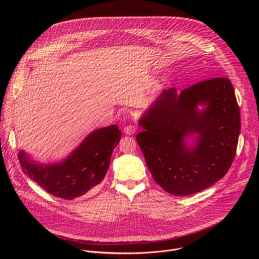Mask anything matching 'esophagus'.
<instances>
[{"instance_id":"1","label":"esophagus","mask_w":259,"mask_h":259,"mask_svg":"<svg viewBox=\"0 0 259 259\" xmlns=\"http://www.w3.org/2000/svg\"><path fill=\"white\" fill-rule=\"evenodd\" d=\"M136 131H137V126H136V125H132V124L126 125V126L123 128L124 134H125V135H128V136L134 135V134L136 133Z\"/></svg>"}]
</instances>
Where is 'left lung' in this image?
<instances>
[{
	"label": "left lung",
	"instance_id": "8db88e82",
	"mask_svg": "<svg viewBox=\"0 0 259 259\" xmlns=\"http://www.w3.org/2000/svg\"><path fill=\"white\" fill-rule=\"evenodd\" d=\"M137 135L148 169L166 192L186 196L219 182L237 148L240 112L230 80L215 77L164 90L145 111ZM191 139V142L187 140Z\"/></svg>",
	"mask_w": 259,
	"mask_h": 259
}]
</instances>
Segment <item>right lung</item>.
I'll use <instances>...</instances> for the list:
<instances>
[{
	"label": "right lung",
	"mask_w": 259,
	"mask_h": 259,
	"mask_svg": "<svg viewBox=\"0 0 259 259\" xmlns=\"http://www.w3.org/2000/svg\"><path fill=\"white\" fill-rule=\"evenodd\" d=\"M116 124L90 133L77 148L59 161L39 162L26 150L18 158L22 170L50 194L74 199L94 190L107 175L111 154L120 140Z\"/></svg>",
	"instance_id": "add662e5"
}]
</instances>
